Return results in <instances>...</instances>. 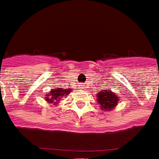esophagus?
<instances>
[{"instance_id": "obj_1", "label": "esophagus", "mask_w": 159, "mask_h": 159, "mask_svg": "<svg viewBox=\"0 0 159 159\" xmlns=\"http://www.w3.org/2000/svg\"><path fill=\"white\" fill-rule=\"evenodd\" d=\"M81 88H84V87H81Z\"/></svg>"}]
</instances>
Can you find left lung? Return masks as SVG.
<instances>
[{
  "label": "left lung",
  "mask_w": 159,
  "mask_h": 159,
  "mask_svg": "<svg viewBox=\"0 0 159 159\" xmlns=\"http://www.w3.org/2000/svg\"><path fill=\"white\" fill-rule=\"evenodd\" d=\"M97 102L102 110H111L116 107L119 102V96L116 93H113L110 89H104L97 93Z\"/></svg>",
  "instance_id": "left-lung-1"
}]
</instances>
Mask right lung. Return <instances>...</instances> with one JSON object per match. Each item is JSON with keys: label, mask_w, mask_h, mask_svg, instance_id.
I'll use <instances>...</instances> for the list:
<instances>
[{"label": "right lung", "mask_w": 159, "mask_h": 159, "mask_svg": "<svg viewBox=\"0 0 159 159\" xmlns=\"http://www.w3.org/2000/svg\"><path fill=\"white\" fill-rule=\"evenodd\" d=\"M72 92L71 88L68 89H63V88H56V89H52L50 93H47L45 94L44 99L45 101L48 102L50 104L53 103L54 105H57V103L58 102H60L61 98L66 97L70 93Z\"/></svg>", "instance_id": "obj_1"}]
</instances>
